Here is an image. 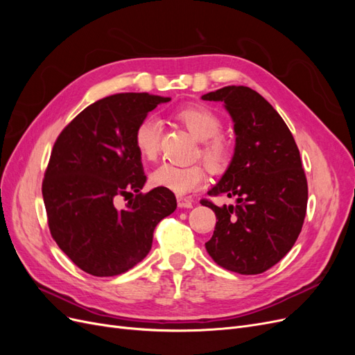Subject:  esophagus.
I'll list each match as a JSON object with an SVG mask.
<instances>
[{
	"mask_svg": "<svg viewBox=\"0 0 355 355\" xmlns=\"http://www.w3.org/2000/svg\"><path fill=\"white\" fill-rule=\"evenodd\" d=\"M178 206L180 209H191L192 207V200L187 197H178Z\"/></svg>",
	"mask_w": 355,
	"mask_h": 355,
	"instance_id": "obj_1",
	"label": "esophagus"
}]
</instances>
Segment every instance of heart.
Instances as JSON below:
<instances>
[{"label": "heart", "instance_id": "obj_1", "mask_svg": "<svg viewBox=\"0 0 355 355\" xmlns=\"http://www.w3.org/2000/svg\"><path fill=\"white\" fill-rule=\"evenodd\" d=\"M176 120L184 124L197 141L202 142L201 157L213 171L227 168L231 149L227 141L219 136L222 132L220 118L204 106H188L176 112ZM161 121L157 116H145L135 130V146L139 155L146 161H154L158 155ZM206 168L200 164L173 166L163 164L151 175L154 187L166 188L178 196H185L206 184Z\"/></svg>", "mask_w": 355, "mask_h": 355}]
</instances>
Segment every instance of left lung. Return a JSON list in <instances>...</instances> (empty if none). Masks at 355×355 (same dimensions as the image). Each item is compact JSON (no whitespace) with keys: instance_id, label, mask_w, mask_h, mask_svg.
Segmentation results:
<instances>
[{"instance_id":"1","label":"left lung","mask_w":355,"mask_h":355,"mask_svg":"<svg viewBox=\"0 0 355 355\" xmlns=\"http://www.w3.org/2000/svg\"><path fill=\"white\" fill-rule=\"evenodd\" d=\"M201 99L222 102L235 133L231 163L207 192L235 204L201 201L218 219L206 249L225 270L261 274L283 259L302 230L308 185L299 149L280 114L257 92L228 85Z\"/></svg>"}]
</instances>
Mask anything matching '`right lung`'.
Returning a JSON list of instances; mask_svg holds the SVG:
<instances>
[{
	"instance_id": "obj_1",
	"label": "right lung",
	"mask_w": 355,
	"mask_h": 355,
	"mask_svg": "<svg viewBox=\"0 0 355 355\" xmlns=\"http://www.w3.org/2000/svg\"><path fill=\"white\" fill-rule=\"evenodd\" d=\"M170 98L116 93L96 101L63 128L42 180L51 237L83 271L112 277L151 250L154 230L176 210L166 188L146 194L142 157L135 146L141 120ZM118 196L132 199L123 209Z\"/></svg>"
}]
</instances>
